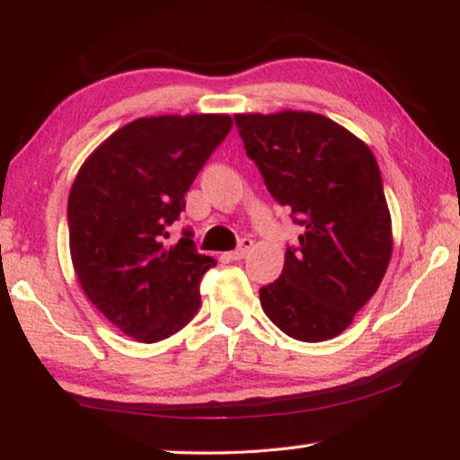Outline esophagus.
Masks as SVG:
<instances>
[{
	"mask_svg": "<svg viewBox=\"0 0 460 460\" xmlns=\"http://www.w3.org/2000/svg\"><path fill=\"white\" fill-rule=\"evenodd\" d=\"M252 249H253V241H252V239H247V237L241 239V241H239V247L235 249V252L229 253V260H233V261L243 260L245 255H247L249 252H252Z\"/></svg>",
	"mask_w": 460,
	"mask_h": 460,
	"instance_id": "34e87169",
	"label": "esophagus"
}]
</instances>
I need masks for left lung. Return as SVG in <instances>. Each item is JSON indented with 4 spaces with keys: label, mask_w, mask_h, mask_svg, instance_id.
I'll use <instances>...</instances> for the list:
<instances>
[{
    "label": "left lung",
    "mask_w": 460,
    "mask_h": 460,
    "mask_svg": "<svg viewBox=\"0 0 460 460\" xmlns=\"http://www.w3.org/2000/svg\"><path fill=\"white\" fill-rule=\"evenodd\" d=\"M245 152L305 227L263 286V313L288 337H337L377 292L392 258V217L367 144L313 111L235 115Z\"/></svg>",
    "instance_id": "obj_1"
}]
</instances>
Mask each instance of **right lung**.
Wrapping results in <instances>:
<instances>
[{
  "label": "right lung",
  "instance_id": "1",
  "mask_svg": "<svg viewBox=\"0 0 460 460\" xmlns=\"http://www.w3.org/2000/svg\"><path fill=\"white\" fill-rule=\"evenodd\" d=\"M229 115L139 118L109 136L68 194L75 274L109 323L139 342L168 339L199 313L215 260L186 229L170 243L184 194L231 131Z\"/></svg>",
  "mask_w": 460,
  "mask_h": 460
}]
</instances>
